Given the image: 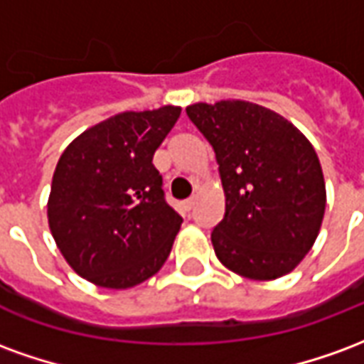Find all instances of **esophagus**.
Masks as SVG:
<instances>
[{
  "label": "esophagus",
  "mask_w": 364,
  "mask_h": 364,
  "mask_svg": "<svg viewBox=\"0 0 364 364\" xmlns=\"http://www.w3.org/2000/svg\"><path fill=\"white\" fill-rule=\"evenodd\" d=\"M195 205H197V197H191V198H187L185 203H183V208H185V210H193V208H195Z\"/></svg>",
  "instance_id": "esophagus-1"
}]
</instances>
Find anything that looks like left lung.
<instances>
[{"label": "left lung", "instance_id": "left-lung-1", "mask_svg": "<svg viewBox=\"0 0 364 364\" xmlns=\"http://www.w3.org/2000/svg\"><path fill=\"white\" fill-rule=\"evenodd\" d=\"M187 114L214 148L226 197L210 236L216 257L252 281L290 273L312 250L326 210L314 146L284 117L250 101L195 103Z\"/></svg>", "mask_w": 364, "mask_h": 364}]
</instances>
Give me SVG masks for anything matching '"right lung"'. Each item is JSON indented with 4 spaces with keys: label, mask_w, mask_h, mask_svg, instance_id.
<instances>
[{
    "label": "right lung",
    "mask_w": 364,
    "mask_h": 364,
    "mask_svg": "<svg viewBox=\"0 0 364 364\" xmlns=\"http://www.w3.org/2000/svg\"><path fill=\"white\" fill-rule=\"evenodd\" d=\"M181 107L119 112L87 128L60 156L48 226L75 273L130 289L158 273L183 218L166 203L154 154Z\"/></svg>",
    "instance_id": "add662e5"
}]
</instances>
